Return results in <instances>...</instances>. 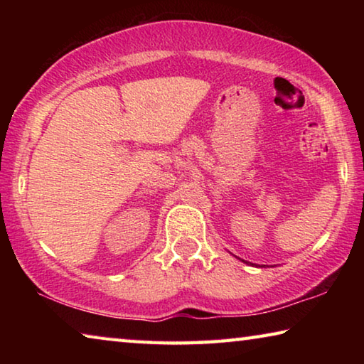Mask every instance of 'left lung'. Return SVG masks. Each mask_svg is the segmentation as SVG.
I'll return each instance as SVG.
<instances>
[{
    "label": "left lung",
    "instance_id": "left-lung-1",
    "mask_svg": "<svg viewBox=\"0 0 364 364\" xmlns=\"http://www.w3.org/2000/svg\"><path fill=\"white\" fill-rule=\"evenodd\" d=\"M242 262L247 263V264H254V263H249V262H245V260H242ZM254 267H258V264H254ZM263 267H264V264H262V268H263Z\"/></svg>",
    "mask_w": 364,
    "mask_h": 364
}]
</instances>
